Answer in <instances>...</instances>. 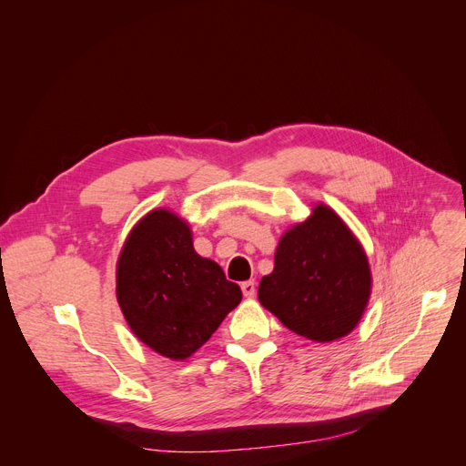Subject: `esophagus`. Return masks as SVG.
Listing matches in <instances>:
<instances>
[{"mask_svg": "<svg viewBox=\"0 0 466 466\" xmlns=\"http://www.w3.org/2000/svg\"><path fill=\"white\" fill-rule=\"evenodd\" d=\"M241 291H243V295H245L247 299H252V297L256 295V284H254V280L243 282V284H241Z\"/></svg>", "mask_w": 466, "mask_h": 466, "instance_id": "34e87169", "label": "esophagus"}]
</instances>
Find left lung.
<instances>
[{"instance_id":"obj_1","label":"left lung","mask_w":466,"mask_h":466,"mask_svg":"<svg viewBox=\"0 0 466 466\" xmlns=\"http://www.w3.org/2000/svg\"><path fill=\"white\" fill-rule=\"evenodd\" d=\"M370 284L369 259L356 236L334 210L317 205L282 236L258 300L295 334L328 343L356 328Z\"/></svg>"}]
</instances>
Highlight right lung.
I'll use <instances>...</instances> for the list:
<instances>
[{
    "instance_id": "obj_1",
    "label": "right lung",
    "mask_w": 466,
    "mask_h": 466,
    "mask_svg": "<svg viewBox=\"0 0 466 466\" xmlns=\"http://www.w3.org/2000/svg\"><path fill=\"white\" fill-rule=\"evenodd\" d=\"M116 295L137 338L169 360L201 349L241 302L239 286L195 252L187 223L162 208L130 230L117 259Z\"/></svg>"
}]
</instances>
